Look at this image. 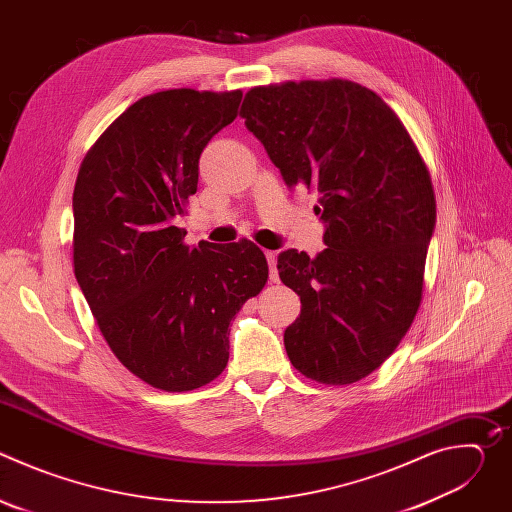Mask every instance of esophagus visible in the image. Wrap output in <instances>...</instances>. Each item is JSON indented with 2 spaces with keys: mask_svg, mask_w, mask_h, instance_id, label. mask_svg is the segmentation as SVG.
Returning <instances> with one entry per match:
<instances>
[{
  "mask_svg": "<svg viewBox=\"0 0 512 512\" xmlns=\"http://www.w3.org/2000/svg\"><path fill=\"white\" fill-rule=\"evenodd\" d=\"M267 263H269V279L275 283L279 281V273H277V253L275 251H265Z\"/></svg>",
  "mask_w": 512,
  "mask_h": 512,
  "instance_id": "34e87169",
  "label": "esophagus"
}]
</instances>
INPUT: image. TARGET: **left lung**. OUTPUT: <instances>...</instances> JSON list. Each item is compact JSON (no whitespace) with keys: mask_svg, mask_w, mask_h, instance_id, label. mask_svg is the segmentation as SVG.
Here are the masks:
<instances>
[{"mask_svg":"<svg viewBox=\"0 0 512 512\" xmlns=\"http://www.w3.org/2000/svg\"><path fill=\"white\" fill-rule=\"evenodd\" d=\"M241 117L289 188L318 192L326 223L316 259L277 257L302 300L283 334L287 356L316 383H356L395 352L421 304L435 227L425 160L397 113L346 79L255 87Z\"/></svg>","mask_w":512,"mask_h":512,"instance_id":"left-lung-1","label":"left lung"}]
</instances>
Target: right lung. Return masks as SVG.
<instances>
[{"mask_svg":"<svg viewBox=\"0 0 512 512\" xmlns=\"http://www.w3.org/2000/svg\"><path fill=\"white\" fill-rule=\"evenodd\" d=\"M241 97L170 89L135 101L91 145L72 192V265L87 304L123 367L160 391H194L225 371L229 326L269 277L253 241L190 247L174 227L202 150Z\"/></svg>","mask_w":512,"mask_h":512,"instance_id":"right-lung-1","label":"right lung"}]
</instances>
